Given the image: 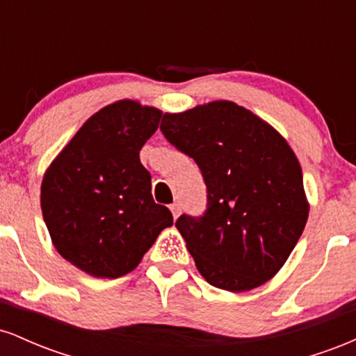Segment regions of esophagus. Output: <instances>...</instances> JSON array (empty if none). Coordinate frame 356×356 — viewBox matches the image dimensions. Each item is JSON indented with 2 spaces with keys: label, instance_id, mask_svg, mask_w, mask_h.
Wrapping results in <instances>:
<instances>
[{
  "label": "esophagus",
  "instance_id": "obj_1",
  "mask_svg": "<svg viewBox=\"0 0 356 356\" xmlns=\"http://www.w3.org/2000/svg\"><path fill=\"white\" fill-rule=\"evenodd\" d=\"M170 212H172L174 219H177L179 216H181V204H179V202H174L172 206H170Z\"/></svg>",
  "mask_w": 356,
  "mask_h": 356
}]
</instances>
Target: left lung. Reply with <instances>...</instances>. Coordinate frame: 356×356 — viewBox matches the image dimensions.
<instances>
[{
    "mask_svg": "<svg viewBox=\"0 0 356 356\" xmlns=\"http://www.w3.org/2000/svg\"><path fill=\"white\" fill-rule=\"evenodd\" d=\"M161 130L197 162L202 218L175 222L207 283L251 291L277 275L303 234L309 202L295 150L273 125L229 100L169 113Z\"/></svg>",
    "mask_w": 356,
    "mask_h": 356,
    "instance_id": "8db88e82",
    "label": "left lung"
}]
</instances>
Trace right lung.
<instances>
[{
	"label": "right lung",
	"mask_w": 356,
	"mask_h": 356,
	"mask_svg": "<svg viewBox=\"0 0 356 356\" xmlns=\"http://www.w3.org/2000/svg\"><path fill=\"white\" fill-rule=\"evenodd\" d=\"M162 110L117 100L80 127L44 170L42 212L61 257L93 277L129 275L172 214L155 204L142 145L154 136Z\"/></svg>",
	"instance_id": "1"
}]
</instances>
